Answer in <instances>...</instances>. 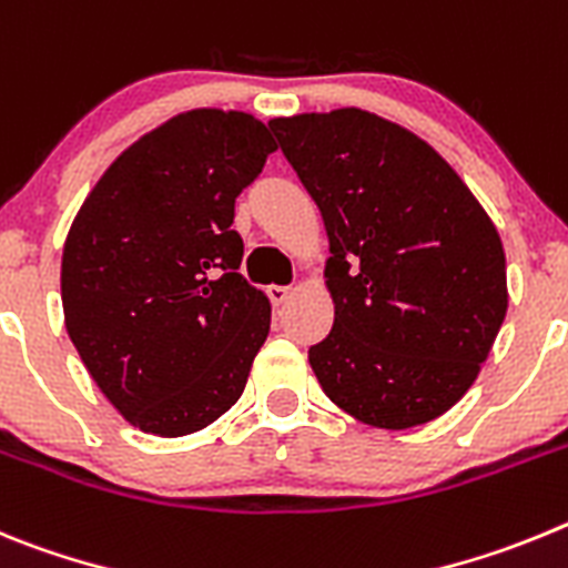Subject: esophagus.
Here are the masks:
<instances>
[{"label":"esophagus","mask_w":568,"mask_h":568,"mask_svg":"<svg viewBox=\"0 0 568 568\" xmlns=\"http://www.w3.org/2000/svg\"><path fill=\"white\" fill-rule=\"evenodd\" d=\"M265 294H268L272 305H283L285 300L291 296V288L288 285H268V288H265Z\"/></svg>","instance_id":"34e87169"}]
</instances>
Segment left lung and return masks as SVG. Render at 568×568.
<instances>
[{"mask_svg":"<svg viewBox=\"0 0 568 568\" xmlns=\"http://www.w3.org/2000/svg\"><path fill=\"white\" fill-rule=\"evenodd\" d=\"M328 232L334 328L308 362L359 422L407 430L469 390L507 316L489 214L422 138L373 112L268 121Z\"/></svg>","mask_w":568,"mask_h":568,"instance_id":"obj_1","label":"left lung"}]
</instances>
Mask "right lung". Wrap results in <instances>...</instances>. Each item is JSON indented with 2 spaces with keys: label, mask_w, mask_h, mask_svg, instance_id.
Here are the masks:
<instances>
[{
  "label": "right lung",
  "mask_w": 568,
  "mask_h": 568,
  "mask_svg": "<svg viewBox=\"0 0 568 568\" xmlns=\"http://www.w3.org/2000/svg\"><path fill=\"white\" fill-rule=\"evenodd\" d=\"M277 150L248 112L189 110L112 161L61 254L64 325L112 407L189 436L246 387L272 305L237 272L234 201Z\"/></svg>",
  "instance_id": "1"
}]
</instances>
